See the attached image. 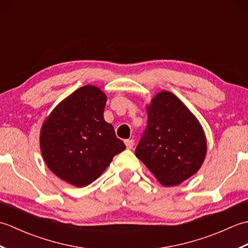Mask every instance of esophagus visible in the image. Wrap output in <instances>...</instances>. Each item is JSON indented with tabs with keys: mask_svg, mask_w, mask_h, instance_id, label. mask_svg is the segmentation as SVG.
<instances>
[{
	"mask_svg": "<svg viewBox=\"0 0 248 248\" xmlns=\"http://www.w3.org/2000/svg\"><path fill=\"white\" fill-rule=\"evenodd\" d=\"M124 144H125V146H127L128 149H132L134 146V140H125Z\"/></svg>",
	"mask_w": 248,
	"mask_h": 248,
	"instance_id": "obj_1",
	"label": "esophagus"
}]
</instances>
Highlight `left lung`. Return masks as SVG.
Returning <instances> with one entry per match:
<instances>
[{"label":"left lung","mask_w":248,"mask_h":248,"mask_svg":"<svg viewBox=\"0 0 248 248\" xmlns=\"http://www.w3.org/2000/svg\"><path fill=\"white\" fill-rule=\"evenodd\" d=\"M148 123L135 155L164 186H178L196 173L207 154L197 118L170 92H161L147 107Z\"/></svg>","instance_id":"left-lung-1"}]
</instances>
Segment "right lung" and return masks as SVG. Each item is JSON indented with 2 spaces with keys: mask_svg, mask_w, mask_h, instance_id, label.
<instances>
[{
  "mask_svg": "<svg viewBox=\"0 0 248 248\" xmlns=\"http://www.w3.org/2000/svg\"><path fill=\"white\" fill-rule=\"evenodd\" d=\"M105 103L101 89L83 86L62 100L41 128L40 150L46 164L75 186L96 180L125 149L113 125L104 120Z\"/></svg>",
  "mask_w": 248,
  "mask_h": 248,
  "instance_id": "add662e5",
  "label": "right lung"
}]
</instances>
